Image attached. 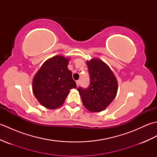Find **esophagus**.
Wrapping results in <instances>:
<instances>
[{"instance_id":"obj_1","label":"esophagus","mask_w":157,"mask_h":157,"mask_svg":"<svg viewBox=\"0 0 157 157\" xmlns=\"http://www.w3.org/2000/svg\"><path fill=\"white\" fill-rule=\"evenodd\" d=\"M79 84H80V81H79V80L76 81V85H77V86H78V87L79 86Z\"/></svg>"}]
</instances>
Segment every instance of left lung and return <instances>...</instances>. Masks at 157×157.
<instances>
[{"label":"left lung","mask_w":157,"mask_h":157,"mask_svg":"<svg viewBox=\"0 0 157 157\" xmlns=\"http://www.w3.org/2000/svg\"><path fill=\"white\" fill-rule=\"evenodd\" d=\"M90 78L87 88L79 87L78 90L83 105L91 112H101L111 104L118 89L117 79L112 70L99 59L86 62Z\"/></svg>","instance_id":"left-lung-1"}]
</instances>
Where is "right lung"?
<instances>
[{
  "instance_id": "right-lung-1",
  "label": "right lung",
  "mask_w": 157,
  "mask_h": 157,
  "mask_svg": "<svg viewBox=\"0 0 157 157\" xmlns=\"http://www.w3.org/2000/svg\"><path fill=\"white\" fill-rule=\"evenodd\" d=\"M69 59L56 55L46 61L36 73L32 82L35 97L44 107L55 109L61 106L69 90L76 88L72 73L68 69Z\"/></svg>"
}]
</instances>
